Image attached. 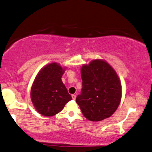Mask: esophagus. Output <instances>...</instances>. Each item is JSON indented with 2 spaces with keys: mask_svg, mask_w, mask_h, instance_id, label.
<instances>
[{
  "mask_svg": "<svg viewBox=\"0 0 152 152\" xmlns=\"http://www.w3.org/2000/svg\"><path fill=\"white\" fill-rule=\"evenodd\" d=\"M72 99H73V100H75L76 95L75 94H72Z\"/></svg>",
  "mask_w": 152,
  "mask_h": 152,
  "instance_id": "1",
  "label": "esophagus"
}]
</instances>
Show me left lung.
<instances>
[{"mask_svg":"<svg viewBox=\"0 0 152 152\" xmlns=\"http://www.w3.org/2000/svg\"><path fill=\"white\" fill-rule=\"evenodd\" d=\"M81 94L76 102L83 115L99 122L115 113L122 99V84L118 74L104 60L95 59L81 68Z\"/></svg>","mask_w":152,"mask_h":152,"instance_id":"obj_1","label":"left lung"}]
</instances>
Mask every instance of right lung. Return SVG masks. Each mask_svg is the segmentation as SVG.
<instances>
[{
  "label": "right lung",
  "mask_w": 152,
  "mask_h": 152,
  "mask_svg": "<svg viewBox=\"0 0 152 152\" xmlns=\"http://www.w3.org/2000/svg\"><path fill=\"white\" fill-rule=\"evenodd\" d=\"M66 69V67L57 62H51L44 66L35 77L30 89V98L34 109L41 115H56L72 100L61 79Z\"/></svg>",
  "instance_id": "1"
}]
</instances>
